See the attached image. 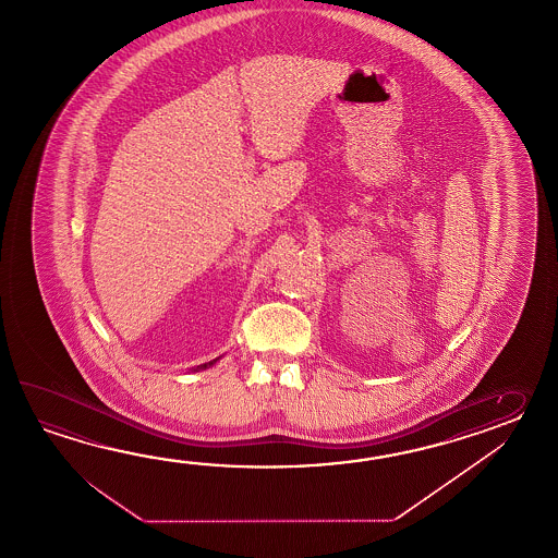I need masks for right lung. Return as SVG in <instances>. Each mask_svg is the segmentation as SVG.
Returning a JSON list of instances; mask_svg holds the SVG:
<instances>
[{
	"mask_svg": "<svg viewBox=\"0 0 558 558\" xmlns=\"http://www.w3.org/2000/svg\"><path fill=\"white\" fill-rule=\"evenodd\" d=\"M209 365H214V361H211V363H209ZM203 367H207V365H203Z\"/></svg>",
	"mask_w": 558,
	"mask_h": 558,
	"instance_id": "right-lung-1",
	"label": "right lung"
}]
</instances>
